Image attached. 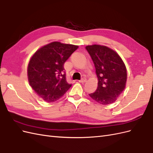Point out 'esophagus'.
I'll return each mask as SVG.
<instances>
[{
  "mask_svg": "<svg viewBox=\"0 0 153 153\" xmlns=\"http://www.w3.org/2000/svg\"><path fill=\"white\" fill-rule=\"evenodd\" d=\"M85 81H86V79H85V78H82V79H81V80H80L78 81V82H80V83H84V82H85Z\"/></svg>",
  "mask_w": 153,
  "mask_h": 153,
  "instance_id": "34e87169",
  "label": "esophagus"
}]
</instances>
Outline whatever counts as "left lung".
Listing matches in <instances>:
<instances>
[{
  "label": "left lung",
  "instance_id": "1",
  "mask_svg": "<svg viewBox=\"0 0 153 153\" xmlns=\"http://www.w3.org/2000/svg\"><path fill=\"white\" fill-rule=\"evenodd\" d=\"M98 77V87L91 98L101 105L115 102L124 91L127 79L126 69L119 55L105 46H87Z\"/></svg>",
  "mask_w": 153,
  "mask_h": 153
}]
</instances>
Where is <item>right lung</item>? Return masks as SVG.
Wrapping results in <instances>:
<instances>
[{
  "mask_svg": "<svg viewBox=\"0 0 153 153\" xmlns=\"http://www.w3.org/2000/svg\"><path fill=\"white\" fill-rule=\"evenodd\" d=\"M78 47L52 42L39 49L31 58L27 69L29 84L45 101L58 100L71 87L66 81L63 65Z\"/></svg>",
  "mask_w": 153,
  "mask_h": 153,
  "instance_id": "right-lung-1",
  "label": "right lung"
}]
</instances>
